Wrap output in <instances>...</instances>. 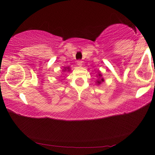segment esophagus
<instances>
[{"label": "esophagus", "instance_id": "34e87169", "mask_svg": "<svg viewBox=\"0 0 155 155\" xmlns=\"http://www.w3.org/2000/svg\"><path fill=\"white\" fill-rule=\"evenodd\" d=\"M82 63H83V62H82V61L81 60H78L77 61H76V64H77V65L79 66H81Z\"/></svg>", "mask_w": 155, "mask_h": 155}]
</instances>
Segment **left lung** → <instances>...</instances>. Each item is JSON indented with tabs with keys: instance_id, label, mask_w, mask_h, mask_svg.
<instances>
[{
	"instance_id": "1",
	"label": "left lung",
	"mask_w": 155,
	"mask_h": 155,
	"mask_svg": "<svg viewBox=\"0 0 155 155\" xmlns=\"http://www.w3.org/2000/svg\"><path fill=\"white\" fill-rule=\"evenodd\" d=\"M99 79L97 80V84H100L101 83H102V82L104 81L103 78H101V74H99Z\"/></svg>"
}]
</instances>
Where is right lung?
<instances>
[{
    "instance_id": "1",
    "label": "right lung",
    "mask_w": 155,
    "mask_h": 155,
    "mask_svg": "<svg viewBox=\"0 0 155 155\" xmlns=\"http://www.w3.org/2000/svg\"><path fill=\"white\" fill-rule=\"evenodd\" d=\"M64 69H65V70H64V71H66V69H68V71L70 70V68H69V67H67V68H64Z\"/></svg>"
}]
</instances>
